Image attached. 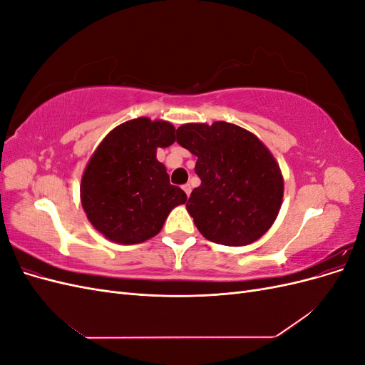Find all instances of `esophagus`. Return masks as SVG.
I'll return each mask as SVG.
<instances>
[{
	"instance_id": "obj_1",
	"label": "esophagus",
	"mask_w": 365,
	"mask_h": 365,
	"mask_svg": "<svg viewBox=\"0 0 365 365\" xmlns=\"http://www.w3.org/2000/svg\"><path fill=\"white\" fill-rule=\"evenodd\" d=\"M182 190L185 192V195H187V196H190V193H192V187H190V184H184V185H182Z\"/></svg>"
}]
</instances>
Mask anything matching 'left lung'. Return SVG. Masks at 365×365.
Returning a JSON list of instances; mask_svg holds the SVG:
<instances>
[{
  "label": "left lung",
  "instance_id": "1",
  "mask_svg": "<svg viewBox=\"0 0 365 365\" xmlns=\"http://www.w3.org/2000/svg\"><path fill=\"white\" fill-rule=\"evenodd\" d=\"M176 141L197 157L201 185L187 210L200 233L228 247L250 245L267 233L283 197V176L267 146L227 121L182 125Z\"/></svg>",
  "mask_w": 365,
  "mask_h": 365
}]
</instances>
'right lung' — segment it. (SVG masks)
I'll use <instances>...</instances> for the list:
<instances>
[{"instance_id":"right-lung-1","label":"right lung","mask_w":365,"mask_h":365,"mask_svg":"<svg viewBox=\"0 0 365 365\" xmlns=\"http://www.w3.org/2000/svg\"><path fill=\"white\" fill-rule=\"evenodd\" d=\"M175 141L169 121L140 117L114 128L88 161L81 200L93 227L113 242L141 244L157 236L172 208L187 201L172 185L158 148Z\"/></svg>"}]
</instances>
